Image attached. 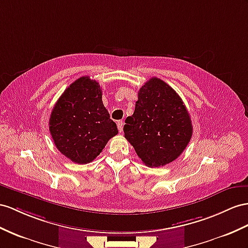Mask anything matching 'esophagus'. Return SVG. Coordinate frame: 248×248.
I'll return each mask as SVG.
<instances>
[{
	"label": "esophagus",
	"mask_w": 248,
	"mask_h": 248,
	"mask_svg": "<svg viewBox=\"0 0 248 248\" xmlns=\"http://www.w3.org/2000/svg\"><path fill=\"white\" fill-rule=\"evenodd\" d=\"M117 128H118L119 132H123V129H124V122H123V120H119V122H117Z\"/></svg>",
	"instance_id": "esophagus-1"
}]
</instances>
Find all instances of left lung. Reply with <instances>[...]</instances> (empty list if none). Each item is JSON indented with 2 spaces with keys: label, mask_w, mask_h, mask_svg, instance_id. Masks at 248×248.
<instances>
[{
  "label": "left lung",
  "mask_w": 248,
  "mask_h": 248,
  "mask_svg": "<svg viewBox=\"0 0 248 248\" xmlns=\"http://www.w3.org/2000/svg\"><path fill=\"white\" fill-rule=\"evenodd\" d=\"M124 132L145 166L158 168L181 155L192 138L193 125L174 89L152 78L139 89L135 111L126 117Z\"/></svg>",
  "instance_id": "left-lung-1"
}]
</instances>
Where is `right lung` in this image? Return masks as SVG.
<instances>
[{
  "mask_svg": "<svg viewBox=\"0 0 248 248\" xmlns=\"http://www.w3.org/2000/svg\"><path fill=\"white\" fill-rule=\"evenodd\" d=\"M101 95L98 82L82 76L63 91L50 115L49 131L55 147L75 163L94 160L118 133Z\"/></svg>",
  "mask_w": 248,
  "mask_h": 248,
  "instance_id": "obj_1",
  "label": "right lung"
}]
</instances>
